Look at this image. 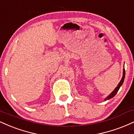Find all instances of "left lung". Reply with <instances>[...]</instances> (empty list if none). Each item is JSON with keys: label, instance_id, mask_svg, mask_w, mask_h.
Returning a JSON list of instances; mask_svg holds the SVG:
<instances>
[{"label": "left lung", "instance_id": "left-lung-1", "mask_svg": "<svg viewBox=\"0 0 134 134\" xmlns=\"http://www.w3.org/2000/svg\"><path fill=\"white\" fill-rule=\"evenodd\" d=\"M125 69H124H124H123V75H122V78L121 80H120V82L119 83V84L117 85V86L116 87L115 89H114V91H112V92H111V93H110V94H109V96H108L107 97H106L105 99H104V100H109V99H112V97H114L115 96L116 93H117V92L119 91V88H120V87L122 86V85L123 84L124 81V79H125Z\"/></svg>", "mask_w": 134, "mask_h": 134}]
</instances>
